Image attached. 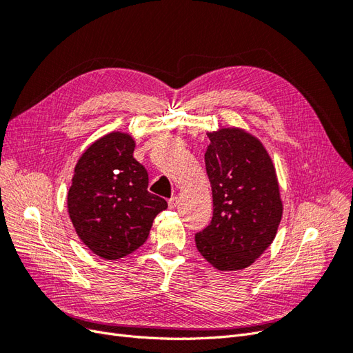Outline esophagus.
Listing matches in <instances>:
<instances>
[{"label":"esophagus","mask_w":353,"mask_h":353,"mask_svg":"<svg viewBox=\"0 0 353 353\" xmlns=\"http://www.w3.org/2000/svg\"><path fill=\"white\" fill-rule=\"evenodd\" d=\"M168 205H169V208H170V209H175V208H176V205H178V197L169 199V200H168Z\"/></svg>","instance_id":"1"}]
</instances>
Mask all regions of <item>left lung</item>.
I'll return each mask as SVG.
<instances>
[{
    "mask_svg": "<svg viewBox=\"0 0 353 353\" xmlns=\"http://www.w3.org/2000/svg\"><path fill=\"white\" fill-rule=\"evenodd\" d=\"M208 137L213 216L196 234V245L216 270H244L270 248L283 216L275 168L258 138L240 128H221Z\"/></svg>",
    "mask_w": 353,
    "mask_h": 353,
    "instance_id": "left-lung-1",
    "label": "left lung"
}]
</instances>
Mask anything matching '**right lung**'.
Wrapping results in <instances>:
<instances>
[{
    "label": "right lung",
    "instance_id": "obj_1",
    "mask_svg": "<svg viewBox=\"0 0 353 353\" xmlns=\"http://www.w3.org/2000/svg\"><path fill=\"white\" fill-rule=\"evenodd\" d=\"M130 134L110 132L79 157L68 193V210L78 237L108 261L132 253L148 237L165 199L148 193V174L134 159Z\"/></svg>",
    "mask_w": 353,
    "mask_h": 353
}]
</instances>
